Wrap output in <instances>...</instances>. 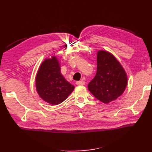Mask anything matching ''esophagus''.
Returning <instances> with one entry per match:
<instances>
[{"label":"esophagus","instance_id":"1","mask_svg":"<svg viewBox=\"0 0 152 152\" xmlns=\"http://www.w3.org/2000/svg\"><path fill=\"white\" fill-rule=\"evenodd\" d=\"M76 84L78 86H83V85H84V84H85V82L83 81V80L77 81Z\"/></svg>","mask_w":152,"mask_h":152}]
</instances>
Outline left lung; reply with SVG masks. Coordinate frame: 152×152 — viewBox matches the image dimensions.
<instances>
[{"label":"left lung","mask_w":152,"mask_h":152,"mask_svg":"<svg viewBox=\"0 0 152 152\" xmlns=\"http://www.w3.org/2000/svg\"><path fill=\"white\" fill-rule=\"evenodd\" d=\"M97 71L88 85L89 91L104 104L121 96L127 85V75L121 64L111 53L97 51Z\"/></svg>","instance_id":"8db88e82"}]
</instances>
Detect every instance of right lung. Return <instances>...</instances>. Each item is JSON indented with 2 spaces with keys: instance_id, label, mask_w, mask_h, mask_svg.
<instances>
[{
  "instance_id": "obj_1",
  "label": "right lung",
  "mask_w": 152,
  "mask_h": 152,
  "mask_svg": "<svg viewBox=\"0 0 152 152\" xmlns=\"http://www.w3.org/2000/svg\"><path fill=\"white\" fill-rule=\"evenodd\" d=\"M35 88L45 102L57 105L65 101L74 90L61 73V66L56 56L45 58L38 68L35 76Z\"/></svg>"
}]
</instances>
